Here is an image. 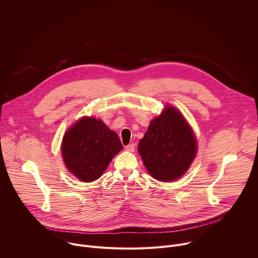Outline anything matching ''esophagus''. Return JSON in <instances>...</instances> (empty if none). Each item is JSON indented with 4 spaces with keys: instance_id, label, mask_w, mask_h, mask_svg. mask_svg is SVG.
<instances>
[{
    "instance_id": "1",
    "label": "esophagus",
    "mask_w": 258,
    "mask_h": 258,
    "mask_svg": "<svg viewBox=\"0 0 258 258\" xmlns=\"http://www.w3.org/2000/svg\"><path fill=\"white\" fill-rule=\"evenodd\" d=\"M125 150L128 152H134L135 151V144H130L125 146Z\"/></svg>"
}]
</instances>
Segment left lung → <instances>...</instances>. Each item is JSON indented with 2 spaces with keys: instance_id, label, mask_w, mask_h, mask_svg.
Returning <instances> with one entry per match:
<instances>
[{
  "instance_id": "8db88e82",
  "label": "left lung",
  "mask_w": 258,
  "mask_h": 258,
  "mask_svg": "<svg viewBox=\"0 0 258 258\" xmlns=\"http://www.w3.org/2000/svg\"><path fill=\"white\" fill-rule=\"evenodd\" d=\"M138 150L152 177L171 181L189 169L197 154V142L191 126L178 110L166 106L150 122Z\"/></svg>"
}]
</instances>
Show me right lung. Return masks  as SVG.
Wrapping results in <instances>:
<instances>
[{
	"label": "right lung",
	"instance_id": "1",
	"mask_svg": "<svg viewBox=\"0 0 258 258\" xmlns=\"http://www.w3.org/2000/svg\"><path fill=\"white\" fill-rule=\"evenodd\" d=\"M122 148L115 132L100 119L85 116L65 133L61 152L67 169L79 179L90 182L103 174Z\"/></svg>",
	"mask_w": 258,
	"mask_h": 258
}]
</instances>
